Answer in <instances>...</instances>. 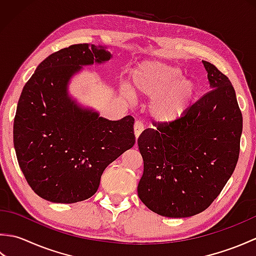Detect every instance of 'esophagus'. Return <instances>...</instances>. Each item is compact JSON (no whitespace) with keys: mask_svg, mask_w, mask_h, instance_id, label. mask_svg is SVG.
<instances>
[{"mask_svg":"<svg viewBox=\"0 0 256 256\" xmlns=\"http://www.w3.org/2000/svg\"><path fill=\"white\" fill-rule=\"evenodd\" d=\"M144 130V124L140 122V121H136L134 124V134L135 136L138 138L140 134L142 133V131Z\"/></svg>","mask_w":256,"mask_h":256,"instance_id":"obj_1","label":"esophagus"}]
</instances>
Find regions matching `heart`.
Segmentation results:
<instances>
[{
  "label": "heart",
  "mask_w": 256,
  "mask_h": 256,
  "mask_svg": "<svg viewBox=\"0 0 256 256\" xmlns=\"http://www.w3.org/2000/svg\"><path fill=\"white\" fill-rule=\"evenodd\" d=\"M182 70L165 62H143L133 69L131 86H125L128 96L136 94L148 98L150 112L160 122L170 123L180 118L197 96V84L182 77Z\"/></svg>",
  "instance_id": "obj_1"
}]
</instances>
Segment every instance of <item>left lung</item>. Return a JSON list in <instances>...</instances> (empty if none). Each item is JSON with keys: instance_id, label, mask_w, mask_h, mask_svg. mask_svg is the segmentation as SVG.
<instances>
[{"instance_id": "left-lung-1", "label": "left lung", "mask_w": 256, "mask_h": 256, "mask_svg": "<svg viewBox=\"0 0 256 256\" xmlns=\"http://www.w3.org/2000/svg\"><path fill=\"white\" fill-rule=\"evenodd\" d=\"M211 90L175 122L146 128L138 145L144 170L138 197L155 214L187 218L204 211L234 172L243 118L231 81L202 60Z\"/></svg>"}]
</instances>
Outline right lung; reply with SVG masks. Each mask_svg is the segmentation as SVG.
Masks as SVG:
<instances>
[{
    "label": "right lung",
    "mask_w": 256,
    "mask_h": 256,
    "mask_svg": "<svg viewBox=\"0 0 256 256\" xmlns=\"http://www.w3.org/2000/svg\"><path fill=\"white\" fill-rule=\"evenodd\" d=\"M110 58L103 47L72 45L42 60L24 86L14 148L26 182L42 199L74 204L92 197L106 166L133 148V116L108 121L79 108L67 94L81 66Z\"/></svg>",
    "instance_id": "obj_1"
}]
</instances>
